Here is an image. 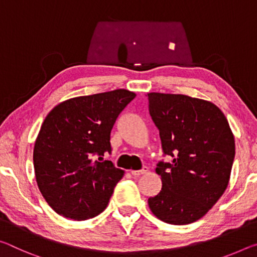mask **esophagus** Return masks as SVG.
<instances>
[{
	"label": "esophagus",
	"instance_id": "obj_1",
	"mask_svg": "<svg viewBox=\"0 0 257 257\" xmlns=\"http://www.w3.org/2000/svg\"><path fill=\"white\" fill-rule=\"evenodd\" d=\"M146 172H148V169H146V167H143L141 170H132L130 174H132L133 176H141V175L145 174Z\"/></svg>",
	"mask_w": 257,
	"mask_h": 257
}]
</instances>
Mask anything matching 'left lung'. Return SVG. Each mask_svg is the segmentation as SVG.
<instances>
[{
  "mask_svg": "<svg viewBox=\"0 0 257 257\" xmlns=\"http://www.w3.org/2000/svg\"><path fill=\"white\" fill-rule=\"evenodd\" d=\"M148 96L162 151L173 158L157 165L162 187L149 198V207L166 223H193L207 214L229 184L233 134L223 112L210 101L174 93Z\"/></svg>",
  "mask_w": 257,
  "mask_h": 257,
  "instance_id": "8db88e82",
  "label": "left lung"
}]
</instances>
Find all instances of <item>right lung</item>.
<instances>
[{
	"label": "right lung",
	"instance_id": "1",
	"mask_svg": "<svg viewBox=\"0 0 257 257\" xmlns=\"http://www.w3.org/2000/svg\"><path fill=\"white\" fill-rule=\"evenodd\" d=\"M135 97L116 89L67 99L49 112L33 164L40 192L57 214L84 221L106 208L123 170L101 160L112 150L109 135L117 116Z\"/></svg>",
	"mask_w": 257,
	"mask_h": 257
}]
</instances>
